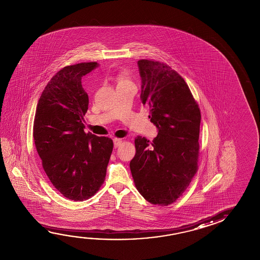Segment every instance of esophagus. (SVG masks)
Here are the masks:
<instances>
[{"label": "esophagus", "mask_w": 260, "mask_h": 260, "mask_svg": "<svg viewBox=\"0 0 260 260\" xmlns=\"http://www.w3.org/2000/svg\"><path fill=\"white\" fill-rule=\"evenodd\" d=\"M121 142H122V140L121 139H114L113 140V143H114V148H118L119 145L121 144Z\"/></svg>", "instance_id": "1"}]
</instances>
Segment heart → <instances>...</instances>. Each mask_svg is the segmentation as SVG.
I'll list each match as a JSON object with an SVG mask.
<instances>
[{"label":"heart","instance_id":"obj_1","mask_svg":"<svg viewBox=\"0 0 260 260\" xmlns=\"http://www.w3.org/2000/svg\"><path fill=\"white\" fill-rule=\"evenodd\" d=\"M116 80H117V82H118V86L126 85V84L131 83L127 73H124V72L119 73V75L117 76Z\"/></svg>","mask_w":260,"mask_h":260}]
</instances>
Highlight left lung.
I'll list each match as a JSON object with an SVG mask.
<instances>
[{
  "instance_id": "obj_1",
  "label": "left lung",
  "mask_w": 260,
  "mask_h": 260,
  "mask_svg": "<svg viewBox=\"0 0 260 260\" xmlns=\"http://www.w3.org/2000/svg\"><path fill=\"white\" fill-rule=\"evenodd\" d=\"M141 102L157 127L152 142L135 138L129 163L138 191L149 203L168 206L182 195L198 171L200 110L183 78L163 62L138 61Z\"/></svg>"
}]
</instances>
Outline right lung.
I'll return each instance as SVG.
<instances>
[{"label":"right lung","instance_id":"1","mask_svg":"<svg viewBox=\"0 0 260 260\" xmlns=\"http://www.w3.org/2000/svg\"><path fill=\"white\" fill-rule=\"evenodd\" d=\"M81 62L61 69L43 89L34 122V138L48 178L62 196L89 200L106 177L113 142L84 132L82 123L89 97L81 78L98 67Z\"/></svg>","mask_w":260,"mask_h":260}]
</instances>
